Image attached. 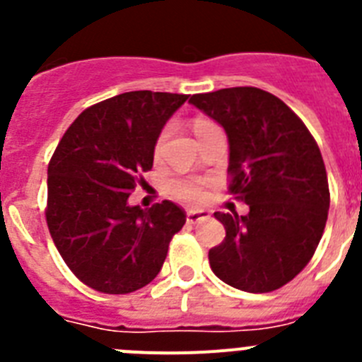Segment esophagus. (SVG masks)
<instances>
[{"instance_id": "obj_1", "label": "esophagus", "mask_w": 362, "mask_h": 362, "mask_svg": "<svg viewBox=\"0 0 362 362\" xmlns=\"http://www.w3.org/2000/svg\"><path fill=\"white\" fill-rule=\"evenodd\" d=\"M209 217H210V212H206V210H188L187 212V221L190 223V225H194V223H197V221L209 219Z\"/></svg>"}]
</instances>
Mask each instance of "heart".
Instances as JSON below:
<instances>
[{
    "mask_svg": "<svg viewBox=\"0 0 362 362\" xmlns=\"http://www.w3.org/2000/svg\"><path fill=\"white\" fill-rule=\"evenodd\" d=\"M206 124H212V121L204 119V117H197L194 121V130H201L203 127ZM165 137H166V130H163L159 134L158 141H156V156L161 152V146L165 143ZM170 194L179 201H185V203H190V204H197V203H203L204 201V181L201 179H174L170 183Z\"/></svg>",
    "mask_w": 362,
    "mask_h": 362,
    "instance_id": "1",
    "label": "heart"
}]
</instances>
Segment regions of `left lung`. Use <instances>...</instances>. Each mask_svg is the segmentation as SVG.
<instances>
[{
    "label": "left lung",
    "mask_w": 362,
    "mask_h": 362,
    "mask_svg": "<svg viewBox=\"0 0 362 362\" xmlns=\"http://www.w3.org/2000/svg\"><path fill=\"white\" fill-rule=\"evenodd\" d=\"M194 107L225 129L228 190L246 216L216 212L225 241L209 252L226 284L250 293L281 288L308 264L325 232L330 190L325 161L305 123L255 86L192 95Z\"/></svg>",
    "instance_id": "1"
}]
</instances>
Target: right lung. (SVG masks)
I'll use <instances>...</instances> for the list:
<instances>
[{"label":"right lung","mask_w":362,"mask_h":362,"mask_svg":"<svg viewBox=\"0 0 362 362\" xmlns=\"http://www.w3.org/2000/svg\"><path fill=\"white\" fill-rule=\"evenodd\" d=\"M185 94L136 90L86 108L49 163L47 225L66 267L86 286L130 293L158 276L187 214L172 201L130 206L163 127Z\"/></svg>","instance_id":"add662e5"}]
</instances>
